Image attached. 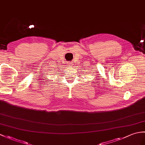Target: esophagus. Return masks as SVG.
Instances as JSON below:
<instances>
[{"label":"esophagus","instance_id":"obj_1","mask_svg":"<svg viewBox=\"0 0 145 145\" xmlns=\"http://www.w3.org/2000/svg\"><path fill=\"white\" fill-rule=\"evenodd\" d=\"M69 65H70V64H71V63H69Z\"/></svg>","mask_w":145,"mask_h":145}]
</instances>
